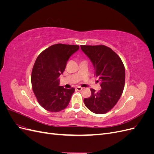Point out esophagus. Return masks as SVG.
Segmentation results:
<instances>
[{
  "label": "esophagus",
  "mask_w": 154,
  "mask_h": 154,
  "mask_svg": "<svg viewBox=\"0 0 154 154\" xmlns=\"http://www.w3.org/2000/svg\"><path fill=\"white\" fill-rule=\"evenodd\" d=\"M75 88H76V91H81L83 89V88H82V87H79V86L76 87Z\"/></svg>",
  "instance_id": "esophagus-1"
}]
</instances>
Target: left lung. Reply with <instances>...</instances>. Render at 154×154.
<instances>
[{"instance_id": "left-lung-1", "label": "left lung", "mask_w": 154, "mask_h": 154, "mask_svg": "<svg viewBox=\"0 0 154 154\" xmlns=\"http://www.w3.org/2000/svg\"><path fill=\"white\" fill-rule=\"evenodd\" d=\"M91 60L98 78L101 89L97 92L91 88V96L83 101L92 112L103 114L118 103L125 86V69L119 56L103 45H80Z\"/></svg>"}]
</instances>
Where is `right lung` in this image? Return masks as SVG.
I'll return each mask as SVG.
<instances>
[{
    "instance_id": "obj_1",
    "label": "right lung",
    "mask_w": 154,
    "mask_h": 154,
    "mask_svg": "<svg viewBox=\"0 0 154 154\" xmlns=\"http://www.w3.org/2000/svg\"><path fill=\"white\" fill-rule=\"evenodd\" d=\"M78 49L77 45L57 44L37 57L31 73L32 88L38 103L46 110L57 112L69 105L75 88L59 86L58 78L70 57Z\"/></svg>"
}]
</instances>
